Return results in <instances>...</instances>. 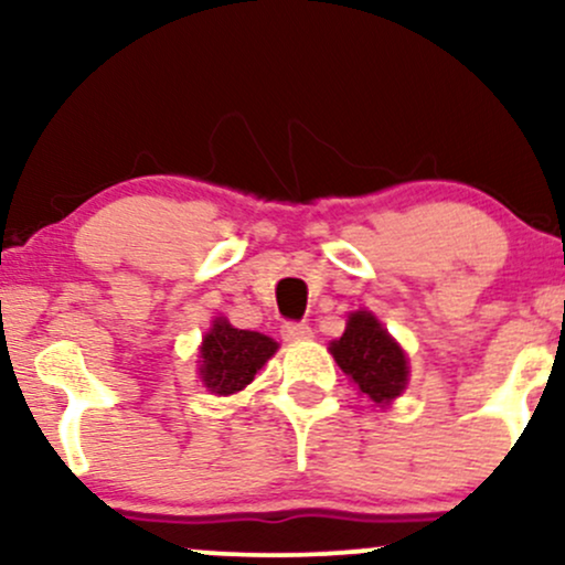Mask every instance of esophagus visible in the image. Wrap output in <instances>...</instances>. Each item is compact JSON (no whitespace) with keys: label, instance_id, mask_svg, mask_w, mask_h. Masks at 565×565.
Returning <instances> with one entry per match:
<instances>
[{"label":"esophagus","instance_id":"esophagus-1","mask_svg":"<svg viewBox=\"0 0 565 565\" xmlns=\"http://www.w3.org/2000/svg\"><path fill=\"white\" fill-rule=\"evenodd\" d=\"M281 334H284V340H291V342L308 340V337H313V332H310V327L305 321H287L281 327Z\"/></svg>","mask_w":565,"mask_h":565}]
</instances>
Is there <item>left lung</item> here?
Instances as JSON below:
<instances>
[{"label":"left lung","mask_w":565,"mask_h":565,"mask_svg":"<svg viewBox=\"0 0 565 565\" xmlns=\"http://www.w3.org/2000/svg\"><path fill=\"white\" fill-rule=\"evenodd\" d=\"M342 372L374 404H387L406 387V355L366 310L350 316L345 334L332 342Z\"/></svg>","instance_id":"left-lung-1"}]
</instances>
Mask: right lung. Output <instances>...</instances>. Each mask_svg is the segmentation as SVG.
<instances>
[{
  "label": "right lung",
  "mask_w": 565,
  "mask_h": 565,
  "mask_svg": "<svg viewBox=\"0 0 565 565\" xmlns=\"http://www.w3.org/2000/svg\"><path fill=\"white\" fill-rule=\"evenodd\" d=\"M276 342L260 332L233 329L217 319L201 345V382L217 395H231L255 380L257 369L276 353Z\"/></svg>",
  "instance_id": "add662e5"
}]
</instances>
